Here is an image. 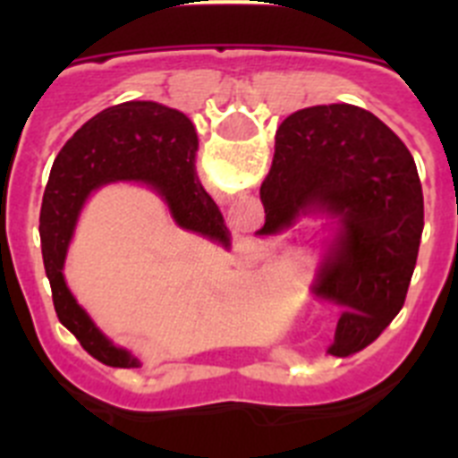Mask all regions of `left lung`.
Instances as JSON below:
<instances>
[{
  "label": "left lung",
  "instance_id": "1",
  "mask_svg": "<svg viewBox=\"0 0 458 458\" xmlns=\"http://www.w3.org/2000/svg\"><path fill=\"white\" fill-rule=\"evenodd\" d=\"M259 236L323 210L339 233L311 286L342 307L330 353L369 346L406 301L424 229V197L411 151L378 116L355 105H314L282 121L261 183Z\"/></svg>",
  "mask_w": 458,
  "mask_h": 458
}]
</instances>
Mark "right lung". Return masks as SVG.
Instances as JSON below:
<instances>
[{
	"label": "right lung",
	"instance_id": "1",
	"mask_svg": "<svg viewBox=\"0 0 458 458\" xmlns=\"http://www.w3.org/2000/svg\"><path fill=\"white\" fill-rule=\"evenodd\" d=\"M197 132L183 112L151 100H131L89 119L59 151L40 208V250L52 286L55 311L82 349L107 367H137V360L116 349L64 282V259L80 208L93 188L109 181H144L160 190L174 220L229 245L222 213L194 172Z\"/></svg>",
	"mask_w": 458,
	"mask_h": 458
}]
</instances>
